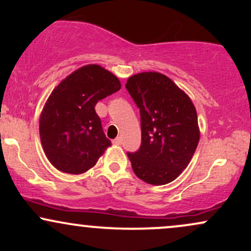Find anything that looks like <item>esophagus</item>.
Wrapping results in <instances>:
<instances>
[{
  "instance_id": "obj_1",
  "label": "esophagus",
  "mask_w": 251,
  "mask_h": 251,
  "mask_svg": "<svg viewBox=\"0 0 251 251\" xmlns=\"http://www.w3.org/2000/svg\"><path fill=\"white\" fill-rule=\"evenodd\" d=\"M122 143H123V140H122V138H120V137H117L116 139L113 140V144H116V145H120Z\"/></svg>"
}]
</instances>
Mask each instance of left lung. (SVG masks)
<instances>
[{"instance_id":"1","label":"left lung","mask_w":251,"mask_h":251,"mask_svg":"<svg viewBox=\"0 0 251 251\" xmlns=\"http://www.w3.org/2000/svg\"><path fill=\"white\" fill-rule=\"evenodd\" d=\"M125 87L139 108L142 126L140 148L127 152L132 169L146 183L168 184L189 165L200 142L194 103L157 72L135 74Z\"/></svg>"}]
</instances>
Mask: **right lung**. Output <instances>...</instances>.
Listing matches in <instances>:
<instances>
[{
	"instance_id": "right-lung-1",
	"label": "right lung",
	"mask_w": 251,
	"mask_h": 251,
	"mask_svg": "<svg viewBox=\"0 0 251 251\" xmlns=\"http://www.w3.org/2000/svg\"><path fill=\"white\" fill-rule=\"evenodd\" d=\"M120 87L111 72L88 65L68 75L51 92L40 117V138L46 155L57 170L83 174L111 146L94 107Z\"/></svg>"
}]
</instances>
